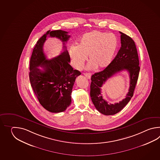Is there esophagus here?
I'll return each mask as SVG.
<instances>
[{"label": "esophagus", "instance_id": "1", "mask_svg": "<svg viewBox=\"0 0 160 160\" xmlns=\"http://www.w3.org/2000/svg\"><path fill=\"white\" fill-rule=\"evenodd\" d=\"M84 75L87 78L90 79L91 78V76L92 74L90 73H84Z\"/></svg>", "mask_w": 160, "mask_h": 160}]
</instances>
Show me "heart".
<instances>
[{
    "instance_id": "heart-1",
    "label": "heart",
    "mask_w": 160,
    "mask_h": 160,
    "mask_svg": "<svg viewBox=\"0 0 160 160\" xmlns=\"http://www.w3.org/2000/svg\"><path fill=\"white\" fill-rule=\"evenodd\" d=\"M118 48V40L112 34L94 30L86 32L79 39L77 46H72L69 54L72 64L77 70L83 67L88 55L87 68L103 69L112 63Z\"/></svg>"
}]
</instances>
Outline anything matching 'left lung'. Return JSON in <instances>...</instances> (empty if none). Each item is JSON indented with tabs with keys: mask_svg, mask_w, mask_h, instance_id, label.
I'll list each match as a JSON object with an SVG mask.
<instances>
[{
	"mask_svg": "<svg viewBox=\"0 0 160 160\" xmlns=\"http://www.w3.org/2000/svg\"><path fill=\"white\" fill-rule=\"evenodd\" d=\"M121 47L109 66L102 72H96L91 77L90 97L95 108L106 116L114 115L120 112L133 96L140 68L136 44L132 38L119 32ZM127 70L130 74V87L126 98L119 103L108 104L102 98L101 88L106 81L117 73Z\"/></svg>",
	"mask_w": 160,
	"mask_h": 160,
	"instance_id": "obj_1",
	"label": "left lung"
}]
</instances>
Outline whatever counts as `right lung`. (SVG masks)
I'll return each instance as SVG.
<instances>
[{"label": "right lung", "instance_id": "add662e5", "mask_svg": "<svg viewBox=\"0 0 160 160\" xmlns=\"http://www.w3.org/2000/svg\"><path fill=\"white\" fill-rule=\"evenodd\" d=\"M68 34L62 30L47 31L35 44L30 62L31 87L41 105L51 112H64L71 104L73 85L81 74L69 63L70 57L65 46L70 37ZM48 36L59 38L64 49L61 55L51 60L46 59L42 49ZM39 66L42 70L38 68Z\"/></svg>", "mask_w": 160, "mask_h": 160}]
</instances>
